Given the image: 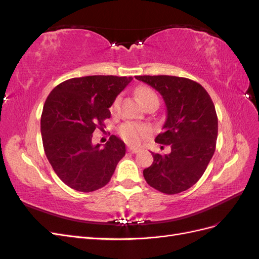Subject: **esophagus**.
I'll use <instances>...</instances> for the list:
<instances>
[{
    "label": "esophagus",
    "instance_id": "1",
    "mask_svg": "<svg viewBox=\"0 0 259 259\" xmlns=\"http://www.w3.org/2000/svg\"><path fill=\"white\" fill-rule=\"evenodd\" d=\"M127 151L130 153H138L140 151L139 148H135V147H127Z\"/></svg>",
    "mask_w": 259,
    "mask_h": 259
}]
</instances>
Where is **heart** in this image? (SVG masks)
<instances>
[{
    "instance_id": "1",
    "label": "heart",
    "mask_w": 259,
    "mask_h": 259,
    "mask_svg": "<svg viewBox=\"0 0 259 259\" xmlns=\"http://www.w3.org/2000/svg\"><path fill=\"white\" fill-rule=\"evenodd\" d=\"M137 97L144 107L149 103H151V101H159V97L155 94V92L149 88L138 89ZM117 104H119V98H115L110 107L111 112H114L116 110ZM148 132L149 128L145 126V125L133 122L124 123L119 128L120 136L125 140V142H127L130 144H137L140 139L148 134Z\"/></svg>"
}]
</instances>
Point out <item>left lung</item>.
<instances>
[{"instance_id":"left-lung-1","label":"left lung","mask_w":259,"mask_h":259,"mask_svg":"<svg viewBox=\"0 0 259 259\" xmlns=\"http://www.w3.org/2000/svg\"><path fill=\"white\" fill-rule=\"evenodd\" d=\"M158 91L167 108L163 132L155 142L170 146L167 154L153 153L144 169L149 186L166 194L191 188L204 174L215 152L218 119L213 100L201 84L173 75H138Z\"/></svg>"}]
</instances>
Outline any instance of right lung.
<instances>
[{"label": "right lung", "mask_w": 259, "mask_h": 259, "mask_svg": "<svg viewBox=\"0 0 259 259\" xmlns=\"http://www.w3.org/2000/svg\"><path fill=\"white\" fill-rule=\"evenodd\" d=\"M132 76L90 75L60 83L46 98L41 134L46 156L68 187L92 192L106 186L125 155V144L111 135L100 149L92 144L93 133L104 130L109 108Z\"/></svg>", "instance_id": "obj_1"}]
</instances>
